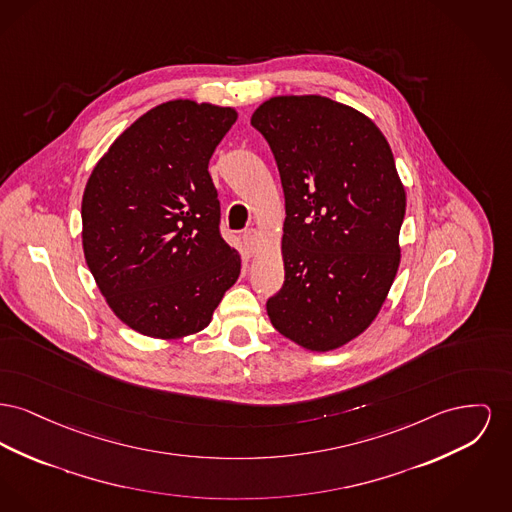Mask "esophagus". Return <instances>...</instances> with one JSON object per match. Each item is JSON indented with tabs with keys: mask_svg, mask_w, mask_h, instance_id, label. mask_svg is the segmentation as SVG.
<instances>
[{
	"mask_svg": "<svg viewBox=\"0 0 512 512\" xmlns=\"http://www.w3.org/2000/svg\"><path fill=\"white\" fill-rule=\"evenodd\" d=\"M243 240L247 243L249 251L253 253V251L257 249V245H259V232H257V230H247V232L243 234Z\"/></svg>",
	"mask_w": 512,
	"mask_h": 512,
	"instance_id": "obj_1",
	"label": "esophagus"
}]
</instances>
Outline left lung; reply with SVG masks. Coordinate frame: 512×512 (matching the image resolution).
<instances>
[{"label":"left lung","mask_w":512,"mask_h":512,"mask_svg":"<svg viewBox=\"0 0 512 512\" xmlns=\"http://www.w3.org/2000/svg\"><path fill=\"white\" fill-rule=\"evenodd\" d=\"M251 125L286 199L272 327L305 350H336L375 321L400 265L406 191L391 147L367 116L319 94L272 96Z\"/></svg>","instance_id":"8db88e82"}]
</instances>
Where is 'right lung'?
Segmentation results:
<instances>
[{"label":"right lung","mask_w":512,"mask_h":512,"mask_svg":"<svg viewBox=\"0 0 512 512\" xmlns=\"http://www.w3.org/2000/svg\"><path fill=\"white\" fill-rule=\"evenodd\" d=\"M234 108L170 100L133 121L83 193V251L98 290L129 329L178 340L203 331L240 276L222 240L212 152Z\"/></svg>","instance_id":"obj_1"}]
</instances>
